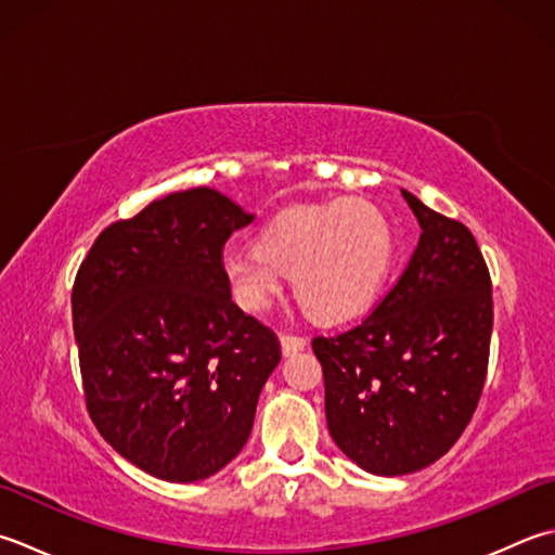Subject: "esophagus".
<instances>
[{
    "instance_id": "obj_1",
    "label": "esophagus",
    "mask_w": 555,
    "mask_h": 555,
    "mask_svg": "<svg viewBox=\"0 0 555 555\" xmlns=\"http://www.w3.org/2000/svg\"><path fill=\"white\" fill-rule=\"evenodd\" d=\"M281 339V351H284V356H293V353H298V351H302L308 346V339L306 336H298V334H288V332H284L279 336Z\"/></svg>"
}]
</instances>
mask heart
<instances>
[{
    "label": "heart",
    "mask_w": 555,
    "mask_h": 555,
    "mask_svg": "<svg viewBox=\"0 0 555 555\" xmlns=\"http://www.w3.org/2000/svg\"><path fill=\"white\" fill-rule=\"evenodd\" d=\"M395 235L367 199L293 206L259 228L255 247L231 249L223 274L237 306L259 312L293 274V296L310 318L336 324L363 312L383 288Z\"/></svg>",
    "instance_id": "1"
}]
</instances>
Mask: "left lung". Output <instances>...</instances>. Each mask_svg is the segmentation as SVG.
Listing matches in <instances>:
<instances>
[{
    "instance_id": "left-lung-1",
    "label": "left lung",
    "mask_w": 555,
    "mask_h": 555,
    "mask_svg": "<svg viewBox=\"0 0 555 555\" xmlns=\"http://www.w3.org/2000/svg\"><path fill=\"white\" fill-rule=\"evenodd\" d=\"M401 194L423 231L406 269L356 327L312 339L336 448L377 476L418 472L460 440L493 332L491 274L469 228Z\"/></svg>"
}]
</instances>
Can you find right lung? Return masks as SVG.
<instances>
[{"label": "right lung", "instance_id": "1", "mask_svg": "<svg viewBox=\"0 0 555 555\" xmlns=\"http://www.w3.org/2000/svg\"><path fill=\"white\" fill-rule=\"evenodd\" d=\"M255 216L194 188L95 237L72 288L83 397L105 442L163 481L206 479L249 438L281 361L231 300L223 245Z\"/></svg>", "mask_w": 555, "mask_h": 555}]
</instances>
